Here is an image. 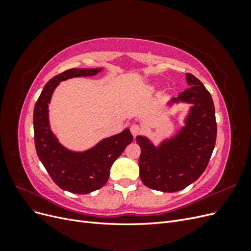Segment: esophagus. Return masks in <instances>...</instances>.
<instances>
[{
	"label": "esophagus",
	"instance_id": "1",
	"mask_svg": "<svg viewBox=\"0 0 251 251\" xmlns=\"http://www.w3.org/2000/svg\"><path fill=\"white\" fill-rule=\"evenodd\" d=\"M130 130H131V133H132V135L134 136H137L139 133H140V126H138V125H136V124H133L132 126H131V127H130Z\"/></svg>",
	"mask_w": 251,
	"mask_h": 251
}]
</instances>
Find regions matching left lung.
I'll return each instance as SVG.
<instances>
[{
  "label": "left lung",
  "instance_id": "left-lung-1",
  "mask_svg": "<svg viewBox=\"0 0 251 251\" xmlns=\"http://www.w3.org/2000/svg\"><path fill=\"white\" fill-rule=\"evenodd\" d=\"M186 81L189 88L169 102L193 104L181 130L158 147L146 136L136 138L141 149L140 179L144 185L159 192H178L195 182L206 169L216 144L217 123L211 95L193 74L186 73Z\"/></svg>",
  "mask_w": 251,
  "mask_h": 251
}]
</instances>
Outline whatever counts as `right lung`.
I'll return each instance as SVG.
<instances>
[{
	"label": "right lung",
	"instance_id": "right-lung-1",
	"mask_svg": "<svg viewBox=\"0 0 251 251\" xmlns=\"http://www.w3.org/2000/svg\"><path fill=\"white\" fill-rule=\"evenodd\" d=\"M102 68L70 69L51 78L45 85L34 105L33 128L36 154L51 179L64 191L85 195L102 187L110 169L133 140L128 128L104 138L85 151H74L58 142L49 125V103L58 83L73 77L93 76Z\"/></svg>",
	"mask_w": 251,
	"mask_h": 251
}]
</instances>
